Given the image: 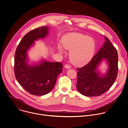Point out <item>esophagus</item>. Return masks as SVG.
I'll list each match as a JSON object with an SVG mask.
<instances>
[{
    "instance_id": "1",
    "label": "esophagus",
    "mask_w": 128,
    "mask_h": 128,
    "mask_svg": "<svg viewBox=\"0 0 128 128\" xmlns=\"http://www.w3.org/2000/svg\"><path fill=\"white\" fill-rule=\"evenodd\" d=\"M64 68H68H68H72V66H70V65H69V64H66V65H64Z\"/></svg>"
}]
</instances>
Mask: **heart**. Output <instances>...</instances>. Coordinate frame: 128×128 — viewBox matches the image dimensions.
<instances>
[{
    "instance_id": "heart-1",
    "label": "heart",
    "mask_w": 128,
    "mask_h": 128,
    "mask_svg": "<svg viewBox=\"0 0 128 128\" xmlns=\"http://www.w3.org/2000/svg\"><path fill=\"white\" fill-rule=\"evenodd\" d=\"M64 48L70 50L69 57L72 62L82 65L88 62L93 57L95 49L94 40L88 36L80 33H70L66 35L62 41ZM60 52L63 50L58 46Z\"/></svg>"
}]
</instances>
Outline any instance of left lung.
I'll return each mask as SVG.
<instances>
[{
    "mask_svg": "<svg viewBox=\"0 0 128 128\" xmlns=\"http://www.w3.org/2000/svg\"><path fill=\"white\" fill-rule=\"evenodd\" d=\"M105 41L98 52L85 66L78 68L76 88L82 94L89 97L99 96L114 84L118 74V56L117 50L109 40L104 36ZM105 59L109 68L102 76L97 72L96 68Z\"/></svg>",
    "mask_w": 128,
    "mask_h": 128,
    "instance_id": "1",
    "label": "left lung"
}]
</instances>
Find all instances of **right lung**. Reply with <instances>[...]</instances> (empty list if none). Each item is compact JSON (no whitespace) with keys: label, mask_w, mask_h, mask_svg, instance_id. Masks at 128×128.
<instances>
[{"label":"right lung","mask_w":128,"mask_h":128,"mask_svg":"<svg viewBox=\"0 0 128 128\" xmlns=\"http://www.w3.org/2000/svg\"><path fill=\"white\" fill-rule=\"evenodd\" d=\"M48 29L43 26L28 32L18 45L15 54V78L20 85L32 95L40 96L48 93L62 70V64L60 62H52L43 60L40 64L32 66L27 62V50L34 44V41L46 36Z\"/></svg>","instance_id":"1"}]
</instances>
